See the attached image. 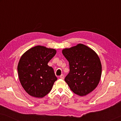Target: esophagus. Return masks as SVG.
<instances>
[{
  "label": "esophagus",
  "instance_id": "34e87169",
  "mask_svg": "<svg viewBox=\"0 0 121 121\" xmlns=\"http://www.w3.org/2000/svg\"><path fill=\"white\" fill-rule=\"evenodd\" d=\"M64 75L63 74H62V75H61L60 76V78L61 79H64Z\"/></svg>",
  "mask_w": 121,
  "mask_h": 121
}]
</instances>
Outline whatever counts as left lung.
Masks as SVG:
<instances>
[{
	"label": "left lung",
	"mask_w": 121,
	"mask_h": 121,
	"mask_svg": "<svg viewBox=\"0 0 121 121\" xmlns=\"http://www.w3.org/2000/svg\"><path fill=\"white\" fill-rule=\"evenodd\" d=\"M62 53L69 63L70 72L65 81L71 90L80 96L90 93L101 77L102 65L97 54L82 43L63 49Z\"/></svg>",
	"instance_id": "8db88e82"
}]
</instances>
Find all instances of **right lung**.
Segmentation results:
<instances>
[{"mask_svg": "<svg viewBox=\"0 0 121 121\" xmlns=\"http://www.w3.org/2000/svg\"><path fill=\"white\" fill-rule=\"evenodd\" d=\"M56 52L55 49L36 46L21 56L17 65L19 80L25 91L31 96L44 97L57 80L53 69L48 65Z\"/></svg>", "mask_w": 121, "mask_h": 121, "instance_id": "add662e5", "label": "right lung"}]
</instances>
